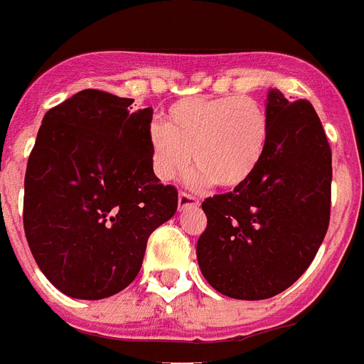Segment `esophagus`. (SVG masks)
Instances as JSON below:
<instances>
[{
  "label": "esophagus",
  "instance_id": "1",
  "mask_svg": "<svg viewBox=\"0 0 364 364\" xmlns=\"http://www.w3.org/2000/svg\"><path fill=\"white\" fill-rule=\"evenodd\" d=\"M199 206V199L193 195L180 191L178 193V210H188V208H197Z\"/></svg>",
  "mask_w": 364,
  "mask_h": 364
}]
</instances>
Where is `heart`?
Returning a JSON list of instances; mask_svg holds the SVG:
<instances>
[{
    "label": "heart",
    "instance_id": "heart-1",
    "mask_svg": "<svg viewBox=\"0 0 364 364\" xmlns=\"http://www.w3.org/2000/svg\"><path fill=\"white\" fill-rule=\"evenodd\" d=\"M268 137L269 117L255 98L191 96L167 109V124H150L152 171L164 182L175 180L193 154V182L238 188L262 161Z\"/></svg>",
    "mask_w": 364,
    "mask_h": 364
}]
</instances>
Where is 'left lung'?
Returning <instances> with one entry per match:
<instances>
[{"label":"left lung","mask_w":364,"mask_h":364,"mask_svg":"<svg viewBox=\"0 0 364 364\" xmlns=\"http://www.w3.org/2000/svg\"><path fill=\"white\" fill-rule=\"evenodd\" d=\"M266 113L262 161L245 184L204 200L208 225L197 242L210 287L247 301L277 296L301 277L331 210V149L311 102L269 89Z\"/></svg>","instance_id":"left-lung-1"}]
</instances>
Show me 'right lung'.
<instances>
[{"mask_svg": "<svg viewBox=\"0 0 364 364\" xmlns=\"http://www.w3.org/2000/svg\"><path fill=\"white\" fill-rule=\"evenodd\" d=\"M85 89L48 111L27 160L23 230L57 290L104 299L137 277L146 240L178 206L152 171V107Z\"/></svg>", "mask_w": 364, "mask_h": 364, "instance_id": "add662e5", "label": "right lung"}]
</instances>
